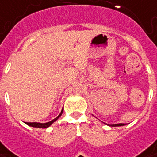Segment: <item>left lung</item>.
I'll use <instances>...</instances> for the list:
<instances>
[{
    "label": "left lung",
    "instance_id": "obj_1",
    "mask_svg": "<svg viewBox=\"0 0 157 157\" xmlns=\"http://www.w3.org/2000/svg\"><path fill=\"white\" fill-rule=\"evenodd\" d=\"M107 124V123H105ZM107 125H109V124H107ZM124 125H126V124H124V123H116V124H111L109 126L111 127H120V126H124Z\"/></svg>",
    "mask_w": 157,
    "mask_h": 157
}]
</instances>
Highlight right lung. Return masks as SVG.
Segmentation results:
<instances>
[{
  "label": "right lung",
  "instance_id": "add662e5",
  "mask_svg": "<svg viewBox=\"0 0 157 157\" xmlns=\"http://www.w3.org/2000/svg\"><path fill=\"white\" fill-rule=\"evenodd\" d=\"M62 113H63V109L61 111V113L59 114V116L56 117L55 119H53L52 121L50 122H44V123H41V122H25L27 125H29L30 127H33V128H48L49 126H51L52 124L54 123V122H56V120L59 119V117L62 116Z\"/></svg>",
  "mask_w": 157,
  "mask_h": 157
}]
</instances>
